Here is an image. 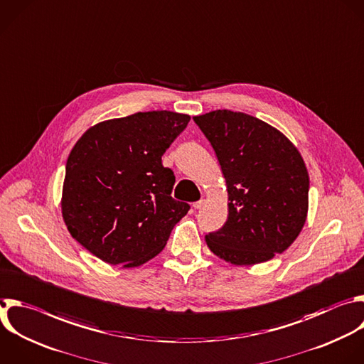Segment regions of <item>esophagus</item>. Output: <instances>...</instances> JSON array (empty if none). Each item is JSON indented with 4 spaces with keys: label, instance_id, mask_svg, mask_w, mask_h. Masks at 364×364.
Listing matches in <instances>:
<instances>
[{
    "label": "esophagus",
    "instance_id": "1",
    "mask_svg": "<svg viewBox=\"0 0 364 364\" xmlns=\"http://www.w3.org/2000/svg\"><path fill=\"white\" fill-rule=\"evenodd\" d=\"M204 204H205V200H198V201L193 203V207H194L196 210H200V208H203Z\"/></svg>",
    "mask_w": 364,
    "mask_h": 364
}]
</instances>
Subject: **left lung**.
Masks as SVG:
<instances>
[{
  "instance_id": "left-lung-1",
  "label": "left lung",
  "mask_w": 364,
  "mask_h": 364,
  "mask_svg": "<svg viewBox=\"0 0 364 364\" xmlns=\"http://www.w3.org/2000/svg\"><path fill=\"white\" fill-rule=\"evenodd\" d=\"M193 119L215 151L230 201L224 225L205 235L208 249L237 266L283 253L309 208V173L297 149L245 112L217 109Z\"/></svg>"
}]
</instances>
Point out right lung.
<instances>
[{
  "label": "right lung",
  "instance_id": "add662e5",
  "mask_svg": "<svg viewBox=\"0 0 364 364\" xmlns=\"http://www.w3.org/2000/svg\"><path fill=\"white\" fill-rule=\"evenodd\" d=\"M190 115L167 109L102 121L71 150L63 187L70 234L95 257L137 267L156 257L190 210L171 197L176 177L161 157Z\"/></svg>",
  "mask_w": 364,
  "mask_h": 364
}]
</instances>
